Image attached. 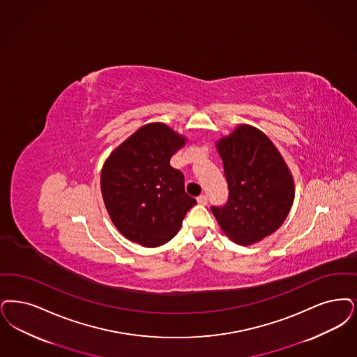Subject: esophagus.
<instances>
[{"label":"esophagus","mask_w":357,"mask_h":357,"mask_svg":"<svg viewBox=\"0 0 357 357\" xmlns=\"http://www.w3.org/2000/svg\"><path fill=\"white\" fill-rule=\"evenodd\" d=\"M197 200H198V203L199 204H202V206H204V204H207V197L204 195V194H202V195H199L198 198H197Z\"/></svg>","instance_id":"esophagus-1"}]
</instances>
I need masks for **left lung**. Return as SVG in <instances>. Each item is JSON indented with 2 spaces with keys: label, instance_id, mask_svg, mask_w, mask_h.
<instances>
[{
  "label": "left lung",
  "instance_id": "1",
  "mask_svg": "<svg viewBox=\"0 0 357 357\" xmlns=\"http://www.w3.org/2000/svg\"><path fill=\"white\" fill-rule=\"evenodd\" d=\"M229 183V200L211 207L232 242L250 245L279 229L295 199V182L284 158L259 128L241 123L216 141Z\"/></svg>",
  "mask_w": 357,
  "mask_h": 357
}]
</instances>
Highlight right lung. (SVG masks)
I'll use <instances>...</instances> for the list:
<instances>
[{
  "label": "right lung",
  "instance_id": "right-lung-1",
  "mask_svg": "<svg viewBox=\"0 0 357 357\" xmlns=\"http://www.w3.org/2000/svg\"><path fill=\"white\" fill-rule=\"evenodd\" d=\"M187 138L166 123L143 125L105 160L100 191L116 229L130 242L158 247L172 241L197 200L183 174L170 166Z\"/></svg>",
  "mask_w": 357,
  "mask_h": 357
}]
</instances>
